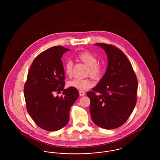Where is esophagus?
Here are the masks:
<instances>
[{"instance_id": "esophagus-1", "label": "esophagus", "mask_w": 160, "mask_h": 160, "mask_svg": "<svg viewBox=\"0 0 160 160\" xmlns=\"http://www.w3.org/2000/svg\"><path fill=\"white\" fill-rule=\"evenodd\" d=\"M79 94H80V95L81 97H83V96H84V95H86L85 92L83 91H79Z\"/></svg>"}]
</instances>
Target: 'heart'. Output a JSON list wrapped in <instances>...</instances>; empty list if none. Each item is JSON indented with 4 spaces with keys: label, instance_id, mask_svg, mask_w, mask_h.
Here are the masks:
<instances>
[{
    "label": "heart",
    "instance_id": "obj_1",
    "mask_svg": "<svg viewBox=\"0 0 160 160\" xmlns=\"http://www.w3.org/2000/svg\"><path fill=\"white\" fill-rule=\"evenodd\" d=\"M77 58L88 67V74H89L93 78H99L102 73V68L97 63V58L94 54L89 52H83L77 55ZM64 71L67 76L72 77L73 74V63L72 61H68L65 63ZM67 85L70 88L78 90H86L91 88L92 82L89 78H75L69 81Z\"/></svg>",
    "mask_w": 160,
    "mask_h": 160
}]
</instances>
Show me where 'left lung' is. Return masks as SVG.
<instances>
[{
	"label": "left lung",
	"instance_id": "left-lung-1",
	"mask_svg": "<svg viewBox=\"0 0 160 160\" xmlns=\"http://www.w3.org/2000/svg\"><path fill=\"white\" fill-rule=\"evenodd\" d=\"M95 45L106 52L108 64L106 73L93 91L87 92L91 99V116L98 127L114 129L125 123L136 104L137 77L120 49L107 44Z\"/></svg>",
	"mask_w": 160,
	"mask_h": 160
}]
</instances>
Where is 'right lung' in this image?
Masks as SVG:
<instances>
[{"mask_svg":"<svg viewBox=\"0 0 160 160\" xmlns=\"http://www.w3.org/2000/svg\"><path fill=\"white\" fill-rule=\"evenodd\" d=\"M69 50L62 46H54L39 54L24 84L29 114L38 127L48 131L61 129L68 123L70 108L79 97L77 89H64L65 77L61 58ZM62 90L63 96L54 95Z\"/></svg>","mask_w":160,"mask_h":160,"instance_id":"1","label":"right lung"}]
</instances>
